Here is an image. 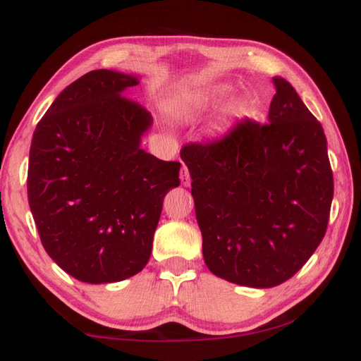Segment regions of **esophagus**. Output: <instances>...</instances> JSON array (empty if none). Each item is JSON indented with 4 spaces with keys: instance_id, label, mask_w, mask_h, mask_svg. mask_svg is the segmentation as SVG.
Listing matches in <instances>:
<instances>
[{
    "instance_id": "1",
    "label": "esophagus",
    "mask_w": 361,
    "mask_h": 361,
    "mask_svg": "<svg viewBox=\"0 0 361 361\" xmlns=\"http://www.w3.org/2000/svg\"><path fill=\"white\" fill-rule=\"evenodd\" d=\"M180 180H181V185L183 186H189L190 185V176H189V171L186 166H183V171H181V175H180Z\"/></svg>"
}]
</instances>
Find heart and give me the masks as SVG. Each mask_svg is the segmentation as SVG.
I'll use <instances>...</instances> for the list:
<instances>
[{
  "mask_svg": "<svg viewBox=\"0 0 361 361\" xmlns=\"http://www.w3.org/2000/svg\"><path fill=\"white\" fill-rule=\"evenodd\" d=\"M228 94V87L226 85H209V87H202L195 90L185 91V93L176 94L171 106L172 110L180 114V116L185 118H194L198 114H203L209 111L214 106L219 105L224 97ZM235 110H243L242 102L235 104Z\"/></svg>",
  "mask_w": 361,
  "mask_h": 361,
  "instance_id": "heart-1",
  "label": "heart"
}]
</instances>
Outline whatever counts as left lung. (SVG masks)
Returning a JSON list of instances; mask_svg holds the SVG:
<instances>
[{
	"mask_svg": "<svg viewBox=\"0 0 361 361\" xmlns=\"http://www.w3.org/2000/svg\"><path fill=\"white\" fill-rule=\"evenodd\" d=\"M273 82L268 124L245 119L221 141L181 150L204 264L252 288L301 270L323 240L334 198L323 127L286 79Z\"/></svg>",
	"mask_w": 361,
	"mask_h": 361,
	"instance_id": "1",
	"label": "left lung"
}]
</instances>
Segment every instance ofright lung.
<instances>
[{
  "label": "right lung",
  "mask_w": 361,
  "mask_h": 361,
  "mask_svg": "<svg viewBox=\"0 0 361 361\" xmlns=\"http://www.w3.org/2000/svg\"><path fill=\"white\" fill-rule=\"evenodd\" d=\"M141 75L96 70L68 85L37 124L27 200L49 257L73 278L110 283L149 262L176 161L141 149L152 114L124 96Z\"/></svg>",
  "instance_id": "1"
}]
</instances>
